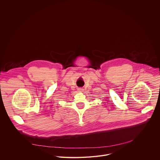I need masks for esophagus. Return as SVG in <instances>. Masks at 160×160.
I'll return each instance as SVG.
<instances>
[{
	"label": "esophagus",
	"instance_id": "1",
	"mask_svg": "<svg viewBox=\"0 0 160 160\" xmlns=\"http://www.w3.org/2000/svg\"><path fill=\"white\" fill-rule=\"evenodd\" d=\"M77 89H78V91L79 92H83L84 89L83 88H78Z\"/></svg>",
	"mask_w": 160,
	"mask_h": 160
}]
</instances>
